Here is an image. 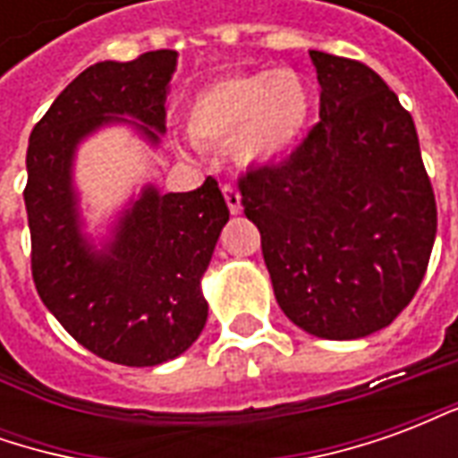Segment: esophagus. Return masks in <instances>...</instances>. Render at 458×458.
<instances>
[{"instance_id":"esophagus-1","label":"esophagus","mask_w":458,"mask_h":458,"mask_svg":"<svg viewBox=\"0 0 458 458\" xmlns=\"http://www.w3.org/2000/svg\"><path fill=\"white\" fill-rule=\"evenodd\" d=\"M223 196H225V203H228V208L233 216H238L240 210H242V199H240V191L233 189V186H225L223 189Z\"/></svg>"}]
</instances>
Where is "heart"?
I'll use <instances>...</instances> for the list:
<instances>
[{
	"instance_id": "1",
	"label": "heart",
	"mask_w": 458,
	"mask_h": 458,
	"mask_svg": "<svg viewBox=\"0 0 458 458\" xmlns=\"http://www.w3.org/2000/svg\"><path fill=\"white\" fill-rule=\"evenodd\" d=\"M314 95L292 68H258L223 75L193 95L186 131L199 147H230L240 164L267 166L307 137Z\"/></svg>"
}]
</instances>
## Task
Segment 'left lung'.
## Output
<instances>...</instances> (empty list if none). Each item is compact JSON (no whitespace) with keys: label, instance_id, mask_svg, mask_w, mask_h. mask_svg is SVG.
<instances>
[{"label":"left lung","instance_id":"1","mask_svg":"<svg viewBox=\"0 0 458 458\" xmlns=\"http://www.w3.org/2000/svg\"><path fill=\"white\" fill-rule=\"evenodd\" d=\"M321 110L279 166L240 181L279 309L311 336L390 327L422 282L437 203L412 114L368 65L309 51Z\"/></svg>","mask_w":458,"mask_h":458}]
</instances>
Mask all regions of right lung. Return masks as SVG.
I'll return each mask as SVG.
<instances>
[{"label":"right lung","mask_w":458,"mask_h":458,"mask_svg":"<svg viewBox=\"0 0 458 458\" xmlns=\"http://www.w3.org/2000/svg\"><path fill=\"white\" fill-rule=\"evenodd\" d=\"M176 58L149 51L85 68L36 124L26 151L36 292L83 348L134 368L174 360L200 336L208 318L200 279L228 206L210 176L189 193L147 183L95 240L85 233L75 154L105 127H130L159 147Z\"/></svg>","instance_id":"right-lung-1"}]
</instances>
